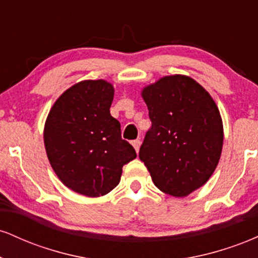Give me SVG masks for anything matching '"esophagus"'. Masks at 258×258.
<instances>
[{
  "mask_svg": "<svg viewBox=\"0 0 258 258\" xmlns=\"http://www.w3.org/2000/svg\"><path fill=\"white\" fill-rule=\"evenodd\" d=\"M132 146L135 147L136 152H139V147H141V141L139 139H135V141H132Z\"/></svg>",
  "mask_w": 258,
  "mask_h": 258,
  "instance_id": "esophagus-1",
  "label": "esophagus"
}]
</instances>
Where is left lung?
Segmentation results:
<instances>
[{
  "instance_id": "1",
  "label": "left lung",
  "mask_w": 258,
  "mask_h": 258,
  "mask_svg": "<svg viewBox=\"0 0 258 258\" xmlns=\"http://www.w3.org/2000/svg\"><path fill=\"white\" fill-rule=\"evenodd\" d=\"M152 127L139 149L161 191L186 197L204 185L220 161L223 123L203 86L184 75L165 76L142 91Z\"/></svg>"
}]
</instances>
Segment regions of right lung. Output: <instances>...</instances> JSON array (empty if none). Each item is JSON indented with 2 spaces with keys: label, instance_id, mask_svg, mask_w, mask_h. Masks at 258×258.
Here are the masks:
<instances>
[{
  "label": "right lung",
  "instance_id": "1",
  "mask_svg": "<svg viewBox=\"0 0 258 258\" xmlns=\"http://www.w3.org/2000/svg\"><path fill=\"white\" fill-rule=\"evenodd\" d=\"M112 98L114 87L104 80L81 81L55 100L44 125L52 168L68 188L86 197L111 191L123 165L137 156L110 115Z\"/></svg>",
  "mask_w": 258,
  "mask_h": 258
}]
</instances>
